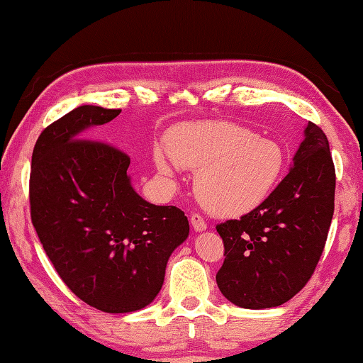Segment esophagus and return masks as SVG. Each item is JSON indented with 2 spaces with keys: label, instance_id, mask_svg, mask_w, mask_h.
I'll list each match as a JSON object with an SVG mask.
<instances>
[{
  "label": "esophagus",
  "instance_id": "esophagus-1",
  "mask_svg": "<svg viewBox=\"0 0 363 363\" xmlns=\"http://www.w3.org/2000/svg\"><path fill=\"white\" fill-rule=\"evenodd\" d=\"M190 224H192L194 230H196V232H201L206 229V223H205L203 216H200V214H196V213H194L192 216H190Z\"/></svg>",
  "mask_w": 363,
  "mask_h": 363
}]
</instances>
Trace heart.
I'll list each match as a JSON object with an SVG mask.
<instances>
[{
  "instance_id": "b5f03b06",
  "label": "heart",
  "mask_w": 363,
  "mask_h": 363,
  "mask_svg": "<svg viewBox=\"0 0 363 363\" xmlns=\"http://www.w3.org/2000/svg\"><path fill=\"white\" fill-rule=\"evenodd\" d=\"M167 150H155L163 174L179 168L196 171L194 190L200 205L219 216H238L266 201L286 167L284 147L230 121L182 125L169 134Z\"/></svg>"
}]
</instances>
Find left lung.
I'll return each instance as SVG.
<instances>
[{
  "instance_id": "obj_1",
  "label": "left lung",
  "mask_w": 363,
  "mask_h": 363,
  "mask_svg": "<svg viewBox=\"0 0 363 363\" xmlns=\"http://www.w3.org/2000/svg\"><path fill=\"white\" fill-rule=\"evenodd\" d=\"M293 168L269 199L240 219L216 225L224 242L220 293L243 309L290 301L312 277L335 211L336 174L328 139L309 121Z\"/></svg>"
}]
</instances>
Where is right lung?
<instances>
[{"label":"right lung","mask_w":363,"mask_h":363,"mask_svg":"<svg viewBox=\"0 0 363 363\" xmlns=\"http://www.w3.org/2000/svg\"><path fill=\"white\" fill-rule=\"evenodd\" d=\"M120 112L82 106L51 123L30 171V216L48 257L79 299L110 314L150 304L171 253L189 235L179 208L134 192L125 152L83 138Z\"/></svg>","instance_id":"obj_1"}]
</instances>
